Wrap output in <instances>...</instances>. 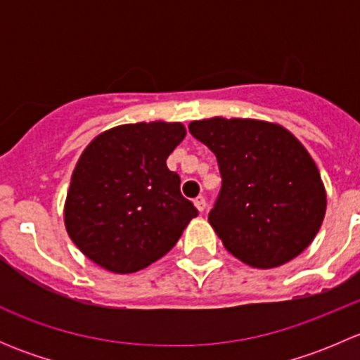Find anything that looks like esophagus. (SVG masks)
I'll use <instances>...</instances> for the list:
<instances>
[{"instance_id":"34e87169","label":"esophagus","mask_w":360,"mask_h":360,"mask_svg":"<svg viewBox=\"0 0 360 360\" xmlns=\"http://www.w3.org/2000/svg\"><path fill=\"white\" fill-rule=\"evenodd\" d=\"M193 203H195V207H197L198 210H200V212H203V210H205V207H207V200L203 197H197L193 200Z\"/></svg>"}]
</instances>
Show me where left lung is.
<instances>
[{"label":"left lung","instance_id":"obj_1","mask_svg":"<svg viewBox=\"0 0 360 360\" xmlns=\"http://www.w3.org/2000/svg\"><path fill=\"white\" fill-rule=\"evenodd\" d=\"M217 158L221 191L209 212L228 252L275 268L303 252L326 214V190L303 144L277 123L209 118L190 123Z\"/></svg>","mask_w":360,"mask_h":360}]
</instances>
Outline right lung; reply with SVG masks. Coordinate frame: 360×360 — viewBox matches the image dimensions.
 Wrapping results in <instances>:
<instances>
[{"mask_svg": "<svg viewBox=\"0 0 360 360\" xmlns=\"http://www.w3.org/2000/svg\"><path fill=\"white\" fill-rule=\"evenodd\" d=\"M183 123H129L99 134L76 163L64 223L89 259L134 274L165 256L198 210L181 195L167 158L184 139Z\"/></svg>", "mask_w": 360, "mask_h": 360, "instance_id": "add662e5", "label": "right lung"}]
</instances>
